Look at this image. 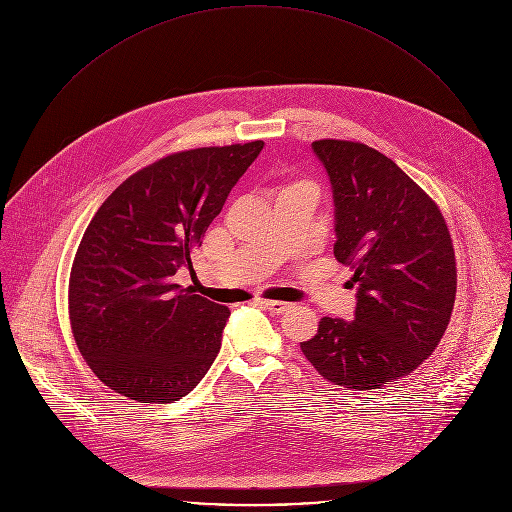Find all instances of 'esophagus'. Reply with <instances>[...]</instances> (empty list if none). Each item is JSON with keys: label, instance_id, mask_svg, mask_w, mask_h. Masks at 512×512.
<instances>
[{"label": "esophagus", "instance_id": "1", "mask_svg": "<svg viewBox=\"0 0 512 512\" xmlns=\"http://www.w3.org/2000/svg\"><path fill=\"white\" fill-rule=\"evenodd\" d=\"M261 306L265 310H269L271 314H283L287 310H291V304H285V302H277V300H263Z\"/></svg>", "mask_w": 512, "mask_h": 512}]
</instances>
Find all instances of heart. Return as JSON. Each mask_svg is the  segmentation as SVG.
<instances>
[{"mask_svg":"<svg viewBox=\"0 0 512 512\" xmlns=\"http://www.w3.org/2000/svg\"><path fill=\"white\" fill-rule=\"evenodd\" d=\"M294 186H304V184H291V186H287V188H294ZM285 190V188H283Z\"/></svg>","mask_w":512,"mask_h":512,"instance_id":"1","label":"heart"}]
</instances>
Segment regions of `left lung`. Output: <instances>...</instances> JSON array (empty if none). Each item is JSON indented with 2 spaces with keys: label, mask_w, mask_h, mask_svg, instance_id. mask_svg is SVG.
Segmentation results:
<instances>
[{
  "label": "left lung",
  "mask_w": 512,
  "mask_h": 512,
  "mask_svg": "<svg viewBox=\"0 0 512 512\" xmlns=\"http://www.w3.org/2000/svg\"><path fill=\"white\" fill-rule=\"evenodd\" d=\"M336 212L334 255L356 285L354 320L322 318L300 342L330 383L371 391L407 377L440 344L456 302L450 229L435 200L360 141L318 139Z\"/></svg>",
  "instance_id": "1"
}]
</instances>
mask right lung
Masks as SVG:
<instances>
[{
    "mask_svg": "<svg viewBox=\"0 0 512 512\" xmlns=\"http://www.w3.org/2000/svg\"><path fill=\"white\" fill-rule=\"evenodd\" d=\"M263 141L160 158L99 206L72 261L68 318L97 379L137 403L188 395L221 350L231 310L176 283Z\"/></svg>",
    "mask_w": 512,
    "mask_h": 512,
    "instance_id": "add662e5",
    "label": "right lung"
}]
</instances>
